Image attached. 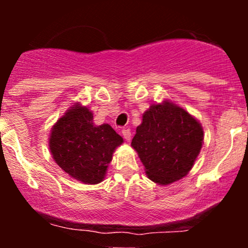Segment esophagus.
Wrapping results in <instances>:
<instances>
[{
	"label": "esophagus",
	"mask_w": 248,
	"mask_h": 248,
	"mask_svg": "<svg viewBox=\"0 0 248 248\" xmlns=\"http://www.w3.org/2000/svg\"><path fill=\"white\" fill-rule=\"evenodd\" d=\"M122 135H124V140L127 142L130 141V139H132V133H130L129 129H124L122 130Z\"/></svg>",
	"instance_id": "esophagus-1"
}]
</instances>
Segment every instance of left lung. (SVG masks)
<instances>
[{
    "label": "left lung",
    "instance_id": "8db88e82",
    "mask_svg": "<svg viewBox=\"0 0 248 248\" xmlns=\"http://www.w3.org/2000/svg\"><path fill=\"white\" fill-rule=\"evenodd\" d=\"M201 124L183 108L169 101L154 104L142 116L132 147L148 177L168 186L191 170L203 144Z\"/></svg>",
    "mask_w": 248,
    "mask_h": 248
}]
</instances>
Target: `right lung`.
Here are the masks:
<instances>
[{
    "instance_id": "right-lung-1",
    "label": "right lung",
    "mask_w": 248,
    "mask_h": 248,
    "mask_svg": "<svg viewBox=\"0 0 248 248\" xmlns=\"http://www.w3.org/2000/svg\"><path fill=\"white\" fill-rule=\"evenodd\" d=\"M124 139L109 124L95 126L87 107L75 105L51 130L50 150L56 163L85 184L104 181L115 148Z\"/></svg>"
}]
</instances>
